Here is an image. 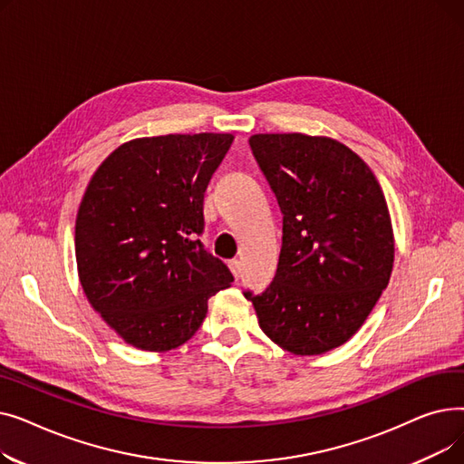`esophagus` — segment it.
Instances as JSON below:
<instances>
[{
	"label": "esophagus",
	"instance_id": "esophagus-1",
	"mask_svg": "<svg viewBox=\"0 0 464 464\" xmlns=\"http://www.w3.org/2000/svg\"><path fill=\"white\" fill-rule=\"evenodd\" d=\"M229 269H231V273L235 275V278H238V276H240V269H242L240 261H238V259H231V261H229Z\"/></svg>",
	"mask_w": 464,
	"mask_h": 464
}]
</instances>
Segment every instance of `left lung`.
Instances as JSON below:
<instances>
[{"label":"left lung","mask_w":464,"mask_h":464,"mask_svg":"<svg viewBox=\"0 0 464 464\" xmlns=\"http://www.w3.org/2000/svg\"><path fill=\"white\" fill-rule=\"evenodd\" d=\"M282 210L278 269L250 289L263 333L295 355L343 346L369 318L393 271V229L369 165L343 142L303 133L250 137Z\"/></svg>","instance_id":"obj_1"}]
</instances>
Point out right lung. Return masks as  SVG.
<instances>
[{
  "mask_svg": "<svg viewBox=\"0 0 464 464\" xmlns=\"http://www.w3.org/2000/svg\"><path fill=\"white\" fill-rule=\"evenodd\" d=\"M231 142L229 133L135 139L86 188L75 227L79 278L95 312L135 348L184 344L207 301L233 282L199 238L205 191Z\"/></svg>",
  "mask_w": 464,
  "mask_h": 464,
  "instance_id": "1",
  "label": "right lung"
}]
</instances>
